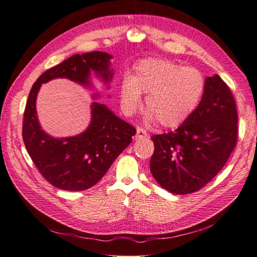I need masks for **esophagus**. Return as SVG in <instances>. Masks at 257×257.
Wrapping results in <instances>:
<instances>
[{"instance_id": "34e87169", "label": "esophagus", "mask_w": 257, "mask_h": 257, "mask_svg": "<svg viewBox=\"0 0 257 257\" xmlns=\"http://www.w3.org/2000/svg\"><path fill=\"white\" fill-rule=\"evenodd\" d=\"M148 137L147 131L142 128H137V135H136V139H145Z\"/></svg>"}]
</instances>
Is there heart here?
<instances>
[{
    "label": "heart",
    "instance_id": "b5f03b06",
    "mask_svg": "<svg viewBox=\"0 0 257 257\" xmlns=\"http://www.w3.org/2000/svg\"><path fill=\"white\" fill-rule=\"evenodd\" d=\"M206 89L201 71L169 59H145L136 64L135 75L126 76L120 85V99L127 111L140 105L141 94L148 120L165 128L180 127L198 107Z\"/></svg>",
    "mask_w": 257,
    "mask_h": 257
}]
</instances>
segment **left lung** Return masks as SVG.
<instances>
[{
  "label": "left lung",
  "mask_w": 257,
  "mask_h": 257,
  "mask_svg": "<svg viewBox=\"0 0 257 257\" xmlns=\"http://www.w3.org/2000/svg\"><path fill=\"white\" fill-rule=\"evenodd\" d=\"M150 171L164 189L192 194L209 183L229 160L237 140V111L219 75L206 79L200 103L175 131L154 135Z\"/></svg>",
  "instance_id": "left-lung-1"
}]
</instances>
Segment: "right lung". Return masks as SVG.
Masks as SVG:
<instances>
[{
    "instance_id": "obj_1",
    "label": "right lung",
    "mask_w": 257,
    "mask_h": 257,
    "mask_svg": "<svg viewBox=\"0 0 257 257\" xmlns=\"http://www.w3.org/2000/svg\"><path fill=\"white\" fill-rule=\"evenodd\" d=\"M111 56L93 51L74 55L45 71L29 92L24 111L23 140L34 164L47 182L63 190L81 192L98 183L112 162L129 145L137 130L115 116L104 104H92V121L84 133L55 139L41 130L36 112V98L43 83L65 77L89 84L91 71L109 82Z\"/></svg>"
}]
</instances>
